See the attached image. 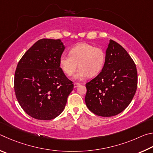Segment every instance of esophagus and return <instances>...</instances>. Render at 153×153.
I'll return each mask as SVG.
<instances>
[{"instance_id": "esophagus-1", "label": "esophagus", "mask_w": 153, "mask_h": 153, "mask_svg": "<svg viewBox=\"0 0 153 153\" xmlns=\"http://www.w3.org/2000/svg\"><path fill=\"white\" fill-rule=\"evenodd\" d=\"M80 86V83H78V82H74V87L76 88Z\"/></svg>"}]
</instances>
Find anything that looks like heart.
Instances as JSON below:
<instances>
[{"label": "heart", "mask_w": 153, "mask_h": 153, "mask_svg": "<svg viewBox=\"0 0 153 153\" xmlns=\"http://www.w3.org/2000/svg\"><path fill=\"white\" fill-rule=\"evenodd\" d=\"M69 53H63L60 56L59 65L68 76H72L79 66V71L74 76L76 81L83 80L88 75L93 76L97 74L105 63L104 51L87 43H80L74 45Z\"/></svg>", "instance_id": "heart-1"}]
</instances>
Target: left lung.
Listing matches in <instances>:
<instances>
[{
  "mask_svg": "<svg viewBox=\"0 0 153 153\" xmlns=\"http://www.w3.org/2000/svg\"><path fill=\"white\" fill-rule=\"evenodd\" d=\"M137 82V70L132 58L121 45L110 39L102 70L86 84L85 103L97 116H116L132 101Z\"/></svg>",
  "mask_w": 153,
  "mask_h": 153,
  "instance_id": "1",
  "label": "left lung"
}]
</instances>
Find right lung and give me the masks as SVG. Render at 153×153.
I'll list each match as a JSON object with an SVG mask.
<instances>
[{"label":"right lung","instance_id":"add662e5","mask_svg":"<svg viewBox=\"0 0 153 153\" xmlns=\"http://www.w3.org/2000/svg\"><path fill=\"white\" fill-rule=\"evenodd\" d=\"M65 47L60 39H42L17 64L14 89L19 103L35 119H54L63 111L74 85L59 65Z\"/></svg>","mask_w":153,"mask_h":153}]
</instances>
